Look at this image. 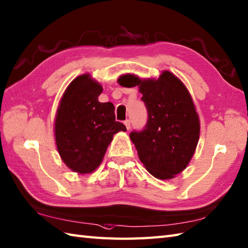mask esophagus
Instances as JSON below:
<instances>
[{
    "mask_svg": "<svg viewBox=\"0 0 248 248\" xmlns=\"http://www.w3.org/2000/svg\"><path fill=\"white\" fill-rule=\"evenodd\" d=\"M124 125H125V128H127V130H130V127H131L130 120H129V119H125V120L124 121Z\"/></svg>",
    "mask_w": 248,
    "mask_h": 248,
    "instance_id": "1",
    "label": "esophagus"
}]
</instances>
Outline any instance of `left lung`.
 Segmentation results:
<instances>
[{"instance_id": "left-lung-1", "label": "left lung", "mask_w": 248, "mask_h": 248, "mask_svg": "<svg viewBox=\"0 0 248 248\" xmlns=\"http://www.w3.org/2000/svg\"><path fill=\"white\" fill-rule=\"evenodd\" d=\"M118 83L139 86L148 112L145 129L130 133L140 162L157 179L173 178L186 170L199 140L198 114L187 88L170 71L157 80L124 75Z\"/></svg>"}]
</instances>
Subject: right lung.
I'll return each mask as SVG.
<instances>
[{
	"label": "right lung",
	"instance_id": "right-lung-1",
	"mask_svg": "<svg viewBox=\"0 0 248 248\" xmlns=\"http://www.w3.org/2000/svg\"><path fill=\"white\" fill-rule=\"evenodd\" d=\"M103 88L86 73L67 87L54 121L56 147L71 170L91 173L101 164L114 134L127 131L116 121L112 102H99Z\"/></svg>",
	"mask_w": 248,
	"mask_h": 248
}]
</instances>
